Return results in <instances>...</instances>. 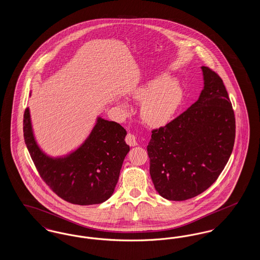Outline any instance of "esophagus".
<instances>
[{
    "instance_id": "1",
    "label": "esophagus",
    "mask_w": 260,
    "mask_h": 260,
    "mask_svg": "<svg viewBox=\"0 0 260 260\" xmlns=\"http://www.w3.org/2000/svg\"><path fill=\"white\" fill-rule=\"evenodd\" d=\"M125 142L129 145V146H136L137 145V140H136V136L133 134H127L125 136Z\"/></svg>"
}]
</instances>
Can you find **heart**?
I'll return each instance as SVG.
<instances>
[{"mask_svg": "<svg viewBox=\"0 0 260 260\" xmlns=\"http://www.w3.org/2000/svg\"><path fill=\"white\" fill-rule=\"evenodd\" d=\"M133 99L142 102L140 115L145 124L159 127L168 124L179 108L183 91L169 75H160L133 91ZM122 110L126 105L119 103Z\"/></svg>", "mask_w": 260, "mask_h": 260, "instance_id": "heart-1", "label": "heart"}]
</instances>
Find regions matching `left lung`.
I'll return each instance as SVG.
<instances>
[{"mask_svg":"<svg viewBox=\"0 0 260 260\" xmlns=\"http://www.w3.org/2000/svg\"><path fill=\"white\" fill-rule=\"evenodd\" d=\"M198 100L172 122L152 131L150 175L170 201L198 196L218 178L235 142V115L221 78L202 66Z\"/></svg>","mask_w":260,"mask_h":260,"instance_id":"left-lung-1","label":"left lung"}]
</instances>
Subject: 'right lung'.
I'll list each match as a JSON object with an SVG mask.
<instances>
[{"instance_id":"add662e5","label":"right lung","mask_w":260,"mask_h":260,"mask_svg":"<svg viewBox=\"0 0 260 260\" xmlns=\"http://www.w3.org/2000/svg\"><path fill=\"white\" fill-rule=\"evenodd\" d=\"M25 144L43 180L60 198L75 205L101 204L110 198L129 151L126 132L116 122L98 117L85 142L62 157L48 156L35 139L30 110L23 118Z\"/></svg>"}]
</instances>
